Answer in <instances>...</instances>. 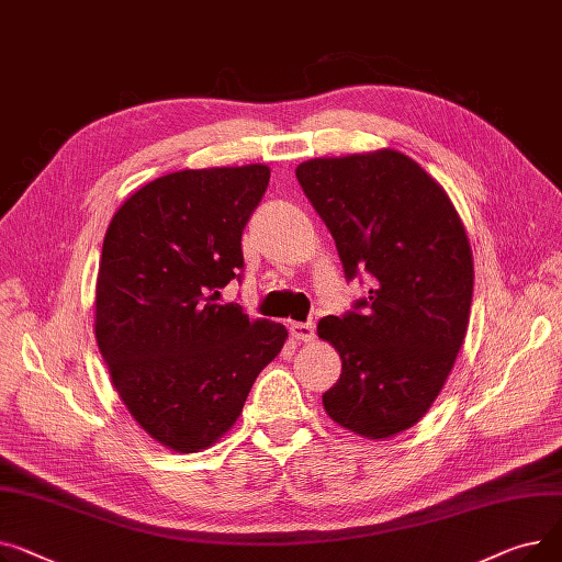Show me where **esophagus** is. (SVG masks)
Returning <instances> with one entry per match:
<instances>
[{
    "label": "esophagus",
    "mask_w": 562,
    "mask_h": 562,
    "mask_svg": "<svg viewBox=\"0 0 562 562\" xmlns=\"http://www.w3.org/2000/svg\"><path fill=\"white\" fill-rule=\"evenodd\" d=\"M290 336L296 342H311L315 338V322H292Z\"/></svg>",
    "instance_id": "esophagus-1"
}]
</instances>
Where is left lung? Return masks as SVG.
Returning <instances> with one entry per match:
<instances>
[{"label": "left lung", "mask_w": 562, "mask_h": 562, "mask_svg": "<svg viewBox=\"0 0 562 562\" xmlns=\"http://www.w3.org/2000/svg\"><path fill=\"white\" fill-rule=\"evenodd\" d=\"M296 181L347 281L372 279L353 311L317 324L342 360L324 411L362 438H392L431 408L463 347L474 290L465 226L442 186L394 149L313 158Z\"/></svg>", "instance_id": "left-lung-1"}]
</instances>
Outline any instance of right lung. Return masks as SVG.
Segmentation results:
<instances>
[{"instance_id":"1","label":"right lung","mask_w":562,"mask_h":562,"mask_svg":"<svg viewBox=\"0 0 562 562\" xmlns=\"http://www.w3.org/2000/svg\"><path fill=\"white\" fill-rule=\"evenodd\" d=\"M268 165L181 170L136 190L113 215L99 260L94 338L134 419L192 453L236 424L288 331L217 304L240 279L243 231Z\"/></svg>"}]
</instances>
